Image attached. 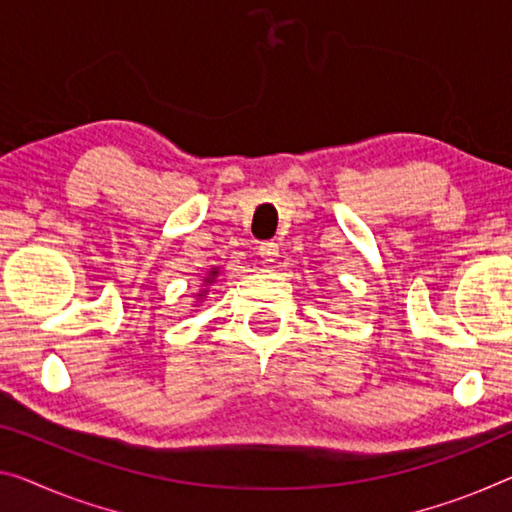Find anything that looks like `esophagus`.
I'll list each match as a JSON object with an SVG mask.
<instances>
[{"label": "esophagus", "mask_w": 512, "mask_h": 512, "mask_svg": "<svg viewBox=\"0 0 512 512\" xmlns=\"http://www.w3.org/2000/svg\"><path fill=\"white\" fill-rule=\"evenodd\" d=\"M258 254L263 256L265 263H274L279 256V242H274V240L261 242V245H258Z\"/></svg>", "instance_id": "1"}]
</instances>
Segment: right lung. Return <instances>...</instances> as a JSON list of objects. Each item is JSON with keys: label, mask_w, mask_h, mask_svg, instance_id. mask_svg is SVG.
<instances>
[{"label": "right lung", "mask_w": 512, "mask_h": 512, "mask_svg": "<svg viewBox=\"0 0 512 512\" xmlns=\"http://www.w3.org/2000/svg\"><path fill=\"white\" fill-rule=\"evenodd\" d=\"M215 277H217V270H215V267H212L210 274L206 277V283H212V281H215ZM203 295H206V290H201V293H199V297H203Z\"/></svg>", "instance_id": "1"}]
</instances>
